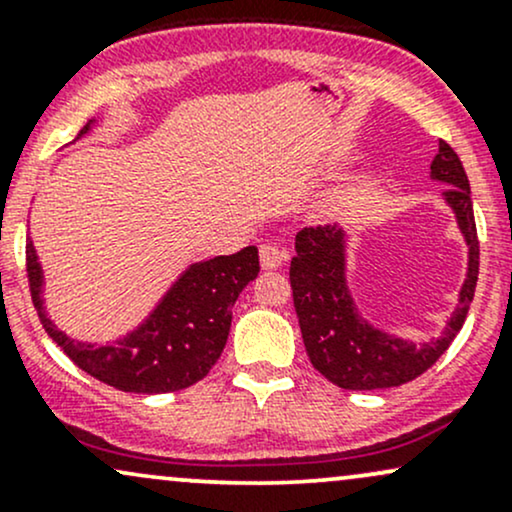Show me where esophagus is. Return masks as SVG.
<instances>
[{"mask_svg":"<svg viewBox=\"0 0 512 512\" xmlns=\"http://www.w3.org/2000/svg\"><path fill=\"white\" fill-rule=\"evenodd\" d=\"M286 260V252L276 245H260V264L262 269H279L281 262Z\"/></svg>","mask_w":512,"mask_h":512,"instance_id":"esophagus-1","label":"esophagus"}]
</instances>
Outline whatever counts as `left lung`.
<instances>
[{
	"mask_svg": "<svg viewBox=\"0 0 512 512\" xmlns=\"http://www.w3.org/2000/svg\"><path fill=\"white\" fill-rule=\"evenodd\" d=\"M431 178L450 185L443 199L455 214L469 250L467 279L457 308L436 339L414 344L378 330L361 315L346 281L344 228L334 223L298 231L289 276L303 344L310 363L342 390H385L419 378L448 351L467 320L479 276V240L467 173L450 144H438Z\"/></svg>",
	"mask_w": 512,
	"mask_h": 512,
	"instance_id": "1",
	"label": "left lung"
}]
</instances>
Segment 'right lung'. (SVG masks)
Returning a JSON list of instances; mask_svg holds the SVG:
<instances>
[{
  "label": "right lung",
  "instance_id": "add662e5",
  "mask_svg": "<svg viewBox=\"0 0 512 512\" xmlns=\"http://www.w3.org/2000/svg\"><path fill=\"white\" fill-rule=\"evenodd\" d=\"M91 125L96 120H88L76 139ZM26 272L45 332L76 366L115 390L161 395L199 383L219 361L231 330V308L260 272V257L255 245H248L236 255L190 264L142 325L113 344L74 342L57 330L43 305L45 279L33 240L26 243Z\"/></svg>",
  "mask_w": 512,
  "mask_h": 512
}]
</instances>
